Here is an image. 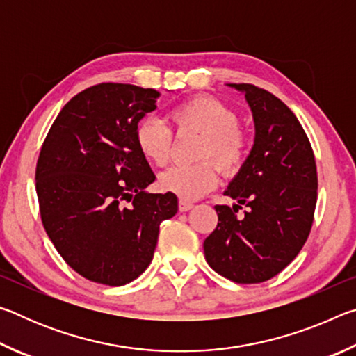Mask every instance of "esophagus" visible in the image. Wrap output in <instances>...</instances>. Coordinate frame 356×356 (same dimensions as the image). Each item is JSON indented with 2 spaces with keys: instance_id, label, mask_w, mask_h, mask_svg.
I'll return each instance as SVG.
<instances>
[{
  "instance_id": "34e87169",
  "label": "esophagus",
  "mask_w": 356,
  "mask_h": 356,
  "mask_svg": "<svg viewBox=\"0 0 356 356\" xmlns=\"http://www.w3.org/2000/svg\"><path fill=\"white\" fill-rule=\"evenodd\" d=\"M190 209H193V204L191 202L185 201V200H180L179 201V210H180V212H188Z\"/></svg>"
}]
</instances>
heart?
I'll list each match as a JSON object with an SVG mask.
<instances>
[{
	"label": "heart",
	"mask_w": 356,
	"mask_h": 356,
	"mask_svg": "<svg viewBox=\"0 0 356 356\" xmlns=\"http://www.w3.org/2000/svg\"><path fill=\"white\" fill-rule=\"evenodd\" d=\"M170 119L179 131L202 134L197 159L210 160L170 168L159 179L163 191L174 193L185 201L197 200L218 182L212 159L222 172H234L243 163L246 136L238 127L237 113L221 100L197 95L174 106ZM135 143L144 159L156 166H165L171 156L172 131L159 118H143L135 127Z\"/></svg>",
	"instance_id": "1"
}]
</instances>
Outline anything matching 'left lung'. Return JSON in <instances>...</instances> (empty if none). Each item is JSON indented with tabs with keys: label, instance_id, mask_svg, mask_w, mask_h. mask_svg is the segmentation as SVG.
I'll return each mask as SVG.
<instances>
[{
	"label": "left lung",
	"instance_id": "obj_1",
	"mask_svg": "<svg viewBox=\"0 0 356 356\" xmlns=\"http://www.w3.org/2000/svg\"><path fill=\"white\" fill-rule=\"evenodd\" d=\"M245 94L254 119V144L226 196L236 206H215L218 225L204 240L216 273L238 284H256L291 264L311 232L317 201L314 152L289 106L246 83L227 84ZM245 203V216L235 213Z\"/></svg>",
	"mask_w": 356,
	"mask_h": 356
}]
</instances>
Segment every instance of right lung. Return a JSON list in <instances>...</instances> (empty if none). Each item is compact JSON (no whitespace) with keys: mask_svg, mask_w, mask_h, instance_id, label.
I'll return each instance as SVG.
<instances>
[{"mask_svg":"<svg viewBox=\"0 0 356 356\" xmlns=\"http://www.w3.org/2000/svg\"><path fill=\"white\" fill-rule=\"evenodd\" d=\"M160 92L100 83L64 105L35 166L40 218L59 254L99 284L124 286L149 267L160 222L177 213L174 193H147L155 180L135 127Z\"/></svg>","mask_w":356,"mask_h":356,"instance_id":"obj_1","label":"right lung"}]
</instances>
